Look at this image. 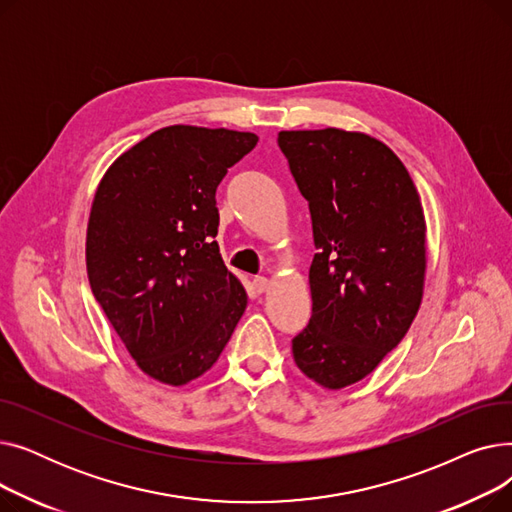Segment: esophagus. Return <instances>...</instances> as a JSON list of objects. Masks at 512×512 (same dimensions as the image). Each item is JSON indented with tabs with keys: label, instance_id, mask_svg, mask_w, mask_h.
Segmentation results:
<instances>
[{
	"label": "esophagus",
	"instance_id": "1",
	"mask_svg": "<svg viewBox=\"0 0 512 512\" xmlns=\"http://www.w3.org/2000/svg\"><path fill=\"white\" fill-rule=\"evenodd\" d=\"M267 286H270V282H267V278L265 276H257V278H253V288L261 294V292H265L267 290Z\"/></svg>",
	"mask_w": 512,
	"mask_h": 512
}]
</instances>
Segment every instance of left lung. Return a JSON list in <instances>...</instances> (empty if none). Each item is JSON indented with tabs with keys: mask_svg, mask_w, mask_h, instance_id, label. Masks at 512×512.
I'll use <instances>...</instances> for the list:
<instances>
[{
	"mask_svg": "<svg viewBox=\"0 0 512 512\" xmlns=\"http://www.w3.org/2000/svg\"><path fill=\"white\" fill-rule=\"evenodd\" d=\"M278 145L309 203L317 249L311 319L292 338L294 363L319 386L340 390L378 367L417 315L421 201L392 149L363 132L282 130Z\"/></svg>",
	"mask_w": 512,
	"mask_h": 512,
	"instance_id": "left-lung-1",
	"label": "left lung"
}]
</instances>
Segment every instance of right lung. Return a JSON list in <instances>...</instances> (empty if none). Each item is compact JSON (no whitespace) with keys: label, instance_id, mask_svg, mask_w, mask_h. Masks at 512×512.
<instances>
[{"label":"right lung","instance_id":"1","mask_svg":"<svg viewBox=\"0 0 512 512\" xmlns=\"http://www.w3.org/2000/svg\"><path fill=\"white\" fill-rule=\"evenodd\" d=\"M257 134L168 126L105 172L87 228L95 301L153 380L182 386L224 351L247 307L226 270L215 191Z\"/></svg>","mask_w":512,"mask_h":512}]
</instances>
